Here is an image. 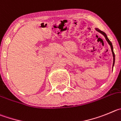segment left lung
Here are the masks:
<instances>
[{
  "mask_svg": "<svg viewBox=\"0 0 121 121\" xmlns=\"http://www.w3.org/2000/svg\"><path fill=\"white\" fill-rule=\"evenodd\" d=\"M95 29H96V31H98V32H100V33H101V34H103V35H104V36L105 37V39H106V40H107V42H108V44H109V45L110 46L111 49H112V54H113V66L114 65H115V53H114V52H113V45H112V42H111L110 41V40H109V39H108V37H107L106 34H105V32H103V31H101V30H99V29H98V28H95Z\"/></svg>",
  "mask_w": 121,
  "mask_h": 121,
  "instance_id": "obj_1",
  "label": "left lung"
}]
</instances>
